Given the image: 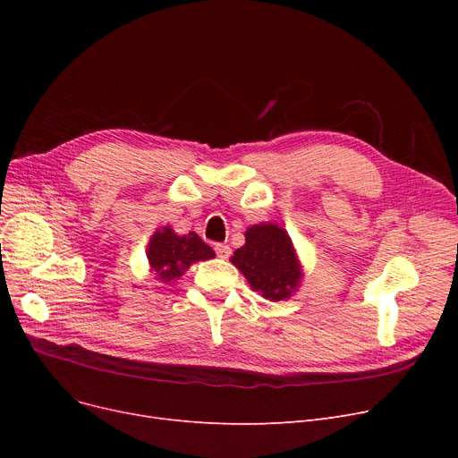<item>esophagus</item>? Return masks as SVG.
Instances as JSON below:
<instances>
[{"mask_svg": "<svg viewBox=\"0 0 458 458\" xmlns=\"http://www.w3.org/2000/svg\"><path fill=\"white\" fill-rule=\"evenodd\" d=\"M215 252H216V256L219 258H230V254H232V249L228 247V245H225V243H216L215 245Z\"/></svg>", "mask_w": 458, "mask_h": 458, "instance_id": "1", "label": "esophagus"}]
</instances>
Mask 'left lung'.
<instances>
[{"label": "left lung", "mask_w": 458, "mask_h": 458, "mask_svg": "<svg viewBox=\"0 0 458 458\" xmlns=\"http://www.w3.org/2000/svg\"><path fill=\"white\" fill-rule=\"evenodd\" d=\"M250 287L263 299H290L302 280V267L293 243L282 226L254 225L245 232V245L230 258Z\"/></svg>", "instance_id": "1"}]
</instances>
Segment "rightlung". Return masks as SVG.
Segmentation results:
<instances>
[{
	"instance_id": "obj_1",
	"label": "right lung",
	"mask_w": 458,
	"mask_h": 458,
	"mask_svg": "<svg viewBox=\"0 0 458 458\" xmlns=\"http://www.w3.org/2000/svg\"><path fill=\"white\" fill-rule=\"evenodd\" d=\"M147 256L156 278L168 284L180 278L191 263L211 259L215 252L195 232L178 235L171 226H163L150 237Z\"/></svg>"
}]
</instances>
